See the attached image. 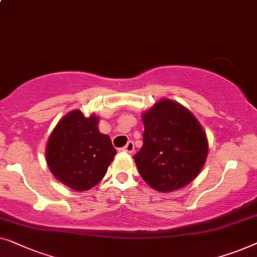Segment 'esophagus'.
Returning <instances> with one entry per match:
<instances>
[{
	"label": "esophagus",
	"instance_id": "1",
	"mask_svg": "<svg viewBox=\"0 0 257 257\" xmlns=\"http://www.w3.org/2000/svg\"><path fill=\"white\" fill-rule=\"evenodd\" d=\"M134 149H135V147H134V143L132 142V141H129V142L125 144V147L121 148V151H123V153H127V154H133Z\"/></svg>",
	"mask_w": 257,
	"mask_h": 257
}]
</instances>
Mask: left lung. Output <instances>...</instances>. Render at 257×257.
Instances as JSON below:
<instances>
[{"label": "left lung", "mask_w": 257, "mask_h": 257, "mask_svg": "<svg viewBox=\"0 0 257 257\" xmlns=\"http://www.w3.org/2000/svg\"><path fill=\"white\" fill-rule=\"evenodd\" d=\"M143 146L134 160L141 177L160 192L186 186L207 157L208 143L199 122L182 104L164 99L143 114Z\"/></svg>", "instance_id": "left-lung-1"}]
</instances>
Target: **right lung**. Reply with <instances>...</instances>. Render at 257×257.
I'll return each instance as SVG.
<instances>
[{
    "instance_id": "right-lung-1",
    "label": "right lung",
    "mask_w": 257,
    "mask_h": 257,
    "mask_svg": "<svg viewBox=\"0 0 257 257\" xmlns=\"http://www.w3.org/2000/svg\"><path fill=\"white\" fill-rule=\"evenodd\" d=\"M95 115L73 110L58 122L46 147L52 175L74 191H87L106 175L116 150L110 137L97 129Z\"/></svg>"
}]
</instances>
